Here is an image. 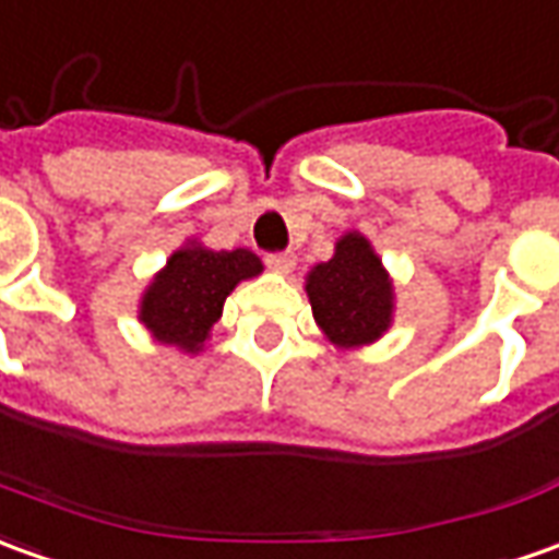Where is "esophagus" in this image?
<instances>
[{"label": "esophagus", "mask_w": 559, "mask_h": 559, "mask_svg": "<svg viewBox=\"0 0 559 559\" xmlns=\"http://www.w3.org/2000/svg\"><path fill=\"white\" fill-rule=\"evenodd\" d=\"M265 265H269L272 272H281V275H284V272H290V269H294L296 260H294V253L278 250V253H265Z\"/></svg>", "instance_id": "obj_1"}]
</instances>
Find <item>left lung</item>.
Instances as JSON below:
<instances>
[{"label": "left lung", "mask_w": 559, "mask_h": 559, "mask_svg": "<svg viewBox=\"0 0 559 559\" xmlns=\"http://www.w3.org/2000/svg\"><path fill=\"white\" fill-rule=\"evenodd\" d=\"M318 328L330 343H373L391 321V281L367 238L348 231L328 263L314 265L306 284Z\"/></svg>", "instance_id": "1"}]
</instances>
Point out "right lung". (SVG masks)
Returning <instances> with one entry per match:
<instances>
[{
	"mask_svg": "<svg viewBox=\"0 0 559 559\" xmlns=\"http://www.w3.org/2000/svg\"><path fill=\"white\" fill-rule=\"evenodd\" d=\"M263 272V263L250 250L183 248L168 260L143 296L140 321L158 343L199 352L223 314V302L238 281Z\"/></svg>",
	"mask_w": 559,
	"mask_h": 559,
	"instance_id": "1",
	"label": "right lung"
}]
</instances>
